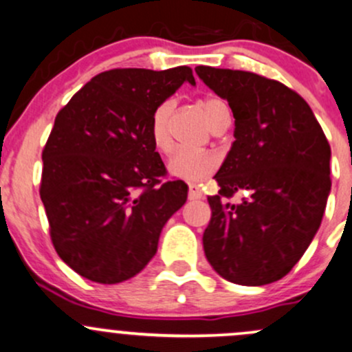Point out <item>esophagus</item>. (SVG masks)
Here are the masks:
<instances>
[{
	"instance_id": "1",
	"label": "esophagus",
	"mask_w": 352,
	"mask_h": 352,
	"mask_svg": "<svg viewBox=\"0 0 352 352\" xmlns=\"http://www.w3.org/2000/svg\"><path fill=\"white\" fill-rule=\"evenodd\" d=\"M188 198H190V199H201L203 198L201 188L196 186V184H190V190H188Z\"/></svg>"
}]
</instances>
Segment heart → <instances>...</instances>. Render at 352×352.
Masks as SVG:
<instances>
[{
    "label": "heart",
    "mask_w": 352,
    "mask_h": 352,
    "mask_svg": "<svg viewBox=\"0 0 352 352\" xmlns=\"http://www.w3.org/2000/svg\"><path fill=\"white\" fill-rule=\"evenodd\" d=\"M173 100H164L156 105L151 114L149 135L154 147L161 153H171L173 138L169 131V116L173 112ZM208 120L214 129L228 127L232 122V109L223 97L208 96L201 102ZM220 166V157L210 151L177 149L168 162L169 175L183 179L186 183H201L208 176L213 175Z\"/></svg>",
    "instance_id": "heart-1"
}]
</instances>
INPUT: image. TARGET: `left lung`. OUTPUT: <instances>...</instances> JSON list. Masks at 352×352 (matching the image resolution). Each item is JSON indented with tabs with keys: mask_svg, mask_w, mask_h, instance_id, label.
I'll return each instance as SVG.
<instances>
[{
	"mask_svg": "<svg viewBox=\"0 0 352 352\" xmlns=\"http://www.w3.org/2000/svg\"><path fill=\"white\" fill-rule=\"evenodd\" d=\"M235 117V141L214 179L203 247L228 282L265 285L285 277L319 230L331 191V146L296 90L253 72L196 67ZM248 190L240 206L226 202Z\"/></svg>",
	"mask_w": 352,
	"mask_h": 352,
	"instance_id": "1",
	"label": "left lung"
}]
</instances>
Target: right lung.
<instances>
[{
	"mask_svg": "<svg viewBox=\"0 0 352 352\" xmlns=\"http://www.w3.org/2000/svg\"><path fill=\"white\" fill-rule=\"evenodd\" d=\"M195 77L190 67L114 69L82 87L55 117L41 153L40 196L60 258L82 277L119 283L157 252L166 221L186 203L164 181L149 135L157 104Z\"/></svg>",
	"mask_w": 352,
	"mask_h": 352,
	"instance_id": "obj_1",
	"label": "right lung"
}]
</instances>
